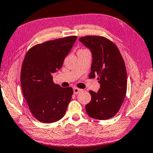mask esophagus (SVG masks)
<instances>
[{
  "label": "esophagus",
  "instance_id": "1",
  "mask_svg": "<svg viewBox=\"0 0 153 153\" xmlns=\"http://www.w3.org/2000/svg\"><path fill=\"white\" fill-rule=\"evenodd\" d=\"M82 90H81V89H79V88H73V93L77 94L78 93H80V92L82 91Z\"/></svg>",
  "mask_w": 153,
  "mask_h": 153
}]
</instances>
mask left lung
I'll return each mask as SVG.
<instances>
[{
	"label": "left lung",
	"instance_id": "1",
	"mask_svg": "<svg viewBox=\"0 0 153 153\" xmlns=\"http://www.w3.org/2000/svg\"><path fill=\"white\" fill-rule=\"evenodd\" d=\"M79 41L90 49L92 62L90 78L99 75L97 92L90 90L91 101L86 104L89 117L99 120L113 117L124 100L127 89V73L123 58L113 42L98 36H85Z\"/></svg>",
	"mask_w": 153,
	"mask_h": 153
}]
</instances>
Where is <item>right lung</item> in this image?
<instances>
[{
	"mask_svg": "<svg viewBox=\"0 0 153 153\" xmlns=\"http://www.w3.org/2000/svg\"><path fill=\"white\" fill-rule=\"evenodd\" d=\"M76 39L71 36L37 44L25 56L21 70V88L30 111L41 122H56L65 115L73 88L55 84L52 74L62 67Z\"/></svg>",
	"mask_w": 153,
	"mask_h": 153,
	"instance_id": "obj_1",
	"label": "right lung"
}]
</instances>
